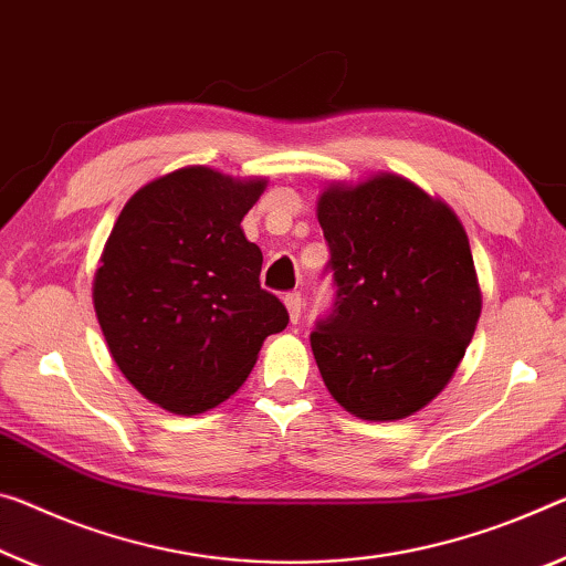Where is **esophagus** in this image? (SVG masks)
Here are the masks:
<instances>
[{
	"label": "esophagus",
	"instance_id": "1",
	"mask_svg": "<svg viewBox=\"0 0 566 566\" xmlns=\"http://www.w3.org/2000/svg\"><path fill=\"white\" fill-rule=\"evenodd\" d=\"M284 304H286V310H290V319L297 322L302 317V304H304L302 292H286Z\"/></svg>",
	"mask_w": 566,
	"mask_h": 566
}]
</instances>
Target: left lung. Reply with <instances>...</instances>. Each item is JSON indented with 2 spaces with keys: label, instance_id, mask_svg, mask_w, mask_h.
I'll use <instances>...</instances> for the list:
<instances>
[{
  "label": "left lung",
  "instance_id": "left-lung-1",
  "mask_svg": "<svg viewBox=\"0 0 566 566\" xmlns=\"http://www.w3.org/2000/svg\"><path fill=\"white\" fill-rule=\"evenodd\" d=\"M317 219L335 286L310 335L322 380L357 418L412 416L453 378L481 317L469 237L446 203L390 174L329 186Z\"/></svg>",
  "mask_w": 566,
  "mask_h": 566
}]
</instances>
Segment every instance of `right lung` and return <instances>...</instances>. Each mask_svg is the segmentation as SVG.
I'll return each instance as SVG.
<instances>
[{
	"instance_id": "obj_1",
	"label": "right lung",
	"mask_w": 566,
	"mask_h": 566,
	"mask_svg": "<svg viewBox=\"0 0 566 566\" xmlns=\"http://www.w3.org/2000/svg\"><path fill=\"white\" fill-rule=\"evenodd\" d=\"M264 186L174 170L133 193L107 237L97 322L133 388L170 412L196 416L234 396L264 339L290 322L259 284L262 249L241 231Z\"/></svg>"
}]
</instances>
